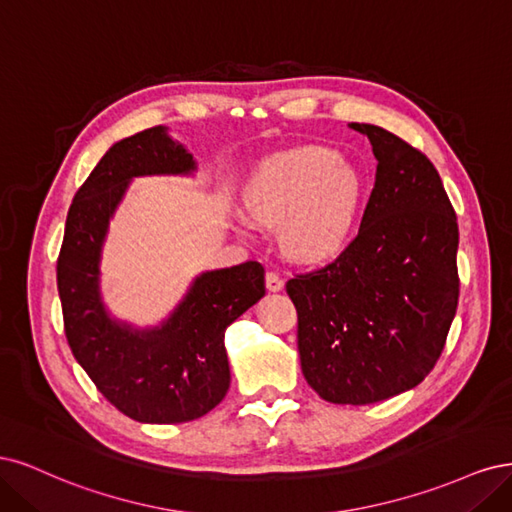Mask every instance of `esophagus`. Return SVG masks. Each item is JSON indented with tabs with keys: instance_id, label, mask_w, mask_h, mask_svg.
<instances>
[{
	"instance_id": "34e87169",
	"label": "esophagus",
	"mask_w": 512,
	"mask_h": 512,
	"mask_svg": "<svg viewBox=\"0 0 512 512\" xmlns=\"http://www.w3.org/2000/svg\"><path fill=\"white\" fill-rule=\"evenodd\" d=\"M266 287H268V291H280L285 287V283H283V278H280L276 272H268L266 274Z\"/></svg>"
}]
</instances>
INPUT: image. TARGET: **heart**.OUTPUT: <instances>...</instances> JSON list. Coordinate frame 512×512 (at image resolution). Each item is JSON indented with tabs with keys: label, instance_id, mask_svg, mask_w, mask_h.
I'll return each mask as SVG.
<instances>
[{
	"label": "heart",
	"instance_id": "b5f03b06",
	"mask_svg": "<svg viewBox=\"0 0 512 512\" xmlns=\"http://www.w3.org/2000/svg\"><path fill=\"white\" fill-rule=\"evenodd\" d=\"M361 200L359 170L321 146L263 161L242 191L246 214L259 225H278L285 251L306 261L342 249L355 229Z\"/></svg>",
	"mask_w": 512,
	"mask_h": 512
}]
</instances>
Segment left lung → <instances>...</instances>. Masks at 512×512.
<instances>
[{
    "label": "left lung",
    "mask_w": 512,
    "mask_h": 512,
    "mask_svg": "<svg viewBox=\"0 0 512 512\" xmlns=\"http://www.w3.org/2000/svg\"><path fill=\"white\" fill-rule=\"evenodd\" d=\"M351 127L378 161L359 232L334 261L287 280V293L308 385L361 406L417 387L436 366L457 310L459 229L419 148L383 127Z\"/></svg>",
    "instance_id": "1"
}]
</instances>
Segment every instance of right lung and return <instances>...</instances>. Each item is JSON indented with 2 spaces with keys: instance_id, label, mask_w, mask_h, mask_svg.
Listing matches in <instances>:
<instances>
[{
  "instance_id": "right-lung-1",
  "label": "right lung",
  "mask_w": 512,
  "mask_h": 512,
  "mask_svg": "<svg viewBox=\"0 0 512 512\" xmlns=\"http://www.w3.org/2000/svg\"><path fill=\"white\" fill-rule=\"evenodd\" d=\"M193 170V155L166 127L117 142L76 191L57 259L65 338L76 361L114 408L140 423L200 419L225 398V329L266 293V270L246 261L197 276L161 327L140 332L110 319L100 295V255L129 180Z\"/></svg>"
}]
</instances>
